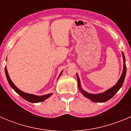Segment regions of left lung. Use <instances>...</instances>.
Returning <instances> with one entry per match:
<instances>
[{
  "label": "left lung",
  "instance_id": "obj_1",
  "mask_svg": "<svg viewBox=\"0 0 131 131\" xmlns=\"http://www.w3.org/2000/svg\"><path fill=\"white\" fill-rule=\"evenodd\" d=\"M123 55V59H124V69H123V72L122 75H121V78L118 80V82L111 89H110L109 90L106 91V92H103V93L98 94H91L88 93L85 91H83L82 89L80 88V80H79V77L78 76V75L77 74V80H78V87L80 89V91H81L82 94L84 95V96H85L86 97H88V99L91 100L93 102H98V103H104L106 102V101H108L109 100H110L112 97H113L115 96L116 93L118 92V90L121 89V88L122 87L123 83H124V79H125V75H126V65H125V56H124V53L122 52Z\"/></svg>",
  "mask_w": 131,
  "mask_h": 131
}]
</instances>
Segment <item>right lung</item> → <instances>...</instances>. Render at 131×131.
<instances>
[{"mask_svg": "<svg viewBox=\"0 0 131 131\" xmlns=\"http://www.w3.org/2000/svg\"><path fill=\"white\" fill-rule=\"evenodd\" d=\"M5 72H6V77H7V81H8L9 85H10L12 88L14 89L19 96H21L23 99H25V100L26 101H29V102L31 103H39V102H41V101H43L44 100H46V99H47L48 97H49L52 94H48L44 95V96H35V95L33 94H28V93H25V92H23V91H20L19 89H18L14 85V84H13V82L11 81L10 79L9 78V76L8 75V73H7V71L6 68H5Z\"/></svg>", "mask_w": 131, "mask_h": 131, "instance_id": "add662e5", "label": "right lung"}]
</instances>
